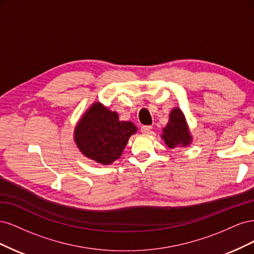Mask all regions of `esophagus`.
Returning <instances> with one entry per match:
<instances>
[{"label":"esophagus","instance_id":"esophagus-1","mask_svg":"<svg viewBox=\"0 0 254 254\" xmlns=\"http://www.w3.org/2000/svg\"><path fill=\"white\" fill-rule=\"evenodd\" d=\"M152 130V126H142L141 127V131L144 134H148Z\"/></svg>","mask_w":254,"mask_h":254}]
</instances>
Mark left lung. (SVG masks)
Here are the masks:
<instances>
[{
  "instance_id": "1",
  "label": "left lung",
  "mask_w": 254,
  "mask_h": 254,
  "mask_svg": "<svg viewBox=\"0 0 254 254\" xmlns=\"http://www.w3.org/2000/svg\"><path fill=\"white\" fill-rule=\"evenodd\" d=\"M161 137L171 149L188 147L193 141L189 129L186 115L178 107H175L170 113V120L163 128Z\"/></svg>"
}]
</instances>
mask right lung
Segmentation results:
<instances>
[{"instance_id":"add662e5","label":"right lung","mask_w":254,"mask_h":254,"mask_svg":"<svg viewBox=\"0 0 254 254\" xmlns=\"http://www.w3.org/2000/svg\"><path fill=\"white\" fill-rule=\"evenodd\" d=\"M137 131L132 122L120 121L119 114L95 102L74 129V142L84 157L103 165L121 158L129 137Z\"/></svg>"}]
</instances>
